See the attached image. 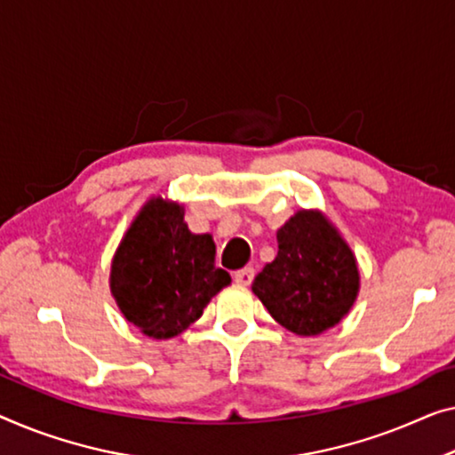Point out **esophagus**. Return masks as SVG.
Here are the masks:
<instances>
[{
  "label": "esophagus",
  "instance_id": "obj_1",
  "mask_svg": "<svg viewBox=\"0 0 455 455\" xmlns=\"http://www.w3.org/2000/svg\"><path fill=\"white\" fill-rule=\"evenodd\" d=\"M253 275H255L253 267H243V269H239V271H235L233 280H235L236 283H241V286H249V283L253 282Z\"/></svg>",
  "mask_w": 455,
  "mask_h": 455
}]
</instances>
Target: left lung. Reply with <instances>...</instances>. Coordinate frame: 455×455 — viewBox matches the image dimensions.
<instances>
[{
  "label": "left lung",
  "instance_id": "8db88e82",
  "mask_svg": "<svg viewBox=\"0 0 455 455\" xmlns=\"http://www.w3.org/2000/svg\"><path fill=\"white\" fill-rule=\"evenodd\" d=\"M251 288L282 327L310 337L347 315L359 271L337 230L318 212L300 210L277 230V257L255 275Z\"/></svg>",
  "mask_w": 455,
  "mask_h": 455
}]
</instances>
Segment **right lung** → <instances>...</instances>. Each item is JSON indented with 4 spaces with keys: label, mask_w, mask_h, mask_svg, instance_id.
<instances>
[{
    "label": "right lung",
    "mask_w": 455,
    "mask_h": 455,
    "mask_svg": "<svg viewBox=\"0 0 455 455\" xmlns=\"http://www.w3.org/2000/svg\"><path fill=\"white\" fill-rule=\"evenodd\" d=\"M230 275L214 263L210 235H192L184 208L155 198L128 228L112 263L110 286L128 321L155 339L198 321Z\"/></svg>",
    "instance_id": "right-lung-1"
}]
</instances>
